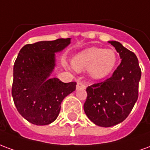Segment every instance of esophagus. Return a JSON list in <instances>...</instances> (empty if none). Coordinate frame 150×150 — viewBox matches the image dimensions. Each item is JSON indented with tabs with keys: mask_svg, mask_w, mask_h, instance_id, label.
Masks as SVG:
<instances>
[{
	"mask_svg": "<svg viewBox=\"0 0 150 150\" xmlns=\"http://www.w3.org/2000/svg\"><path fill=\"white\" fill-rule=\"evenodd\" d=\"M86 88V86L82 82H78L77 83V85H76V89H85Z\"/></svg>",
	"mask_w": 150,
	"mask_h": 150,
	"instance_id": "esophagus-1",
	"label": "esophagus"
}]
</instances>
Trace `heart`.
I'll use <instances>...</instances> for the list:
<instances>
[{
	"instance_id": "b5f03b06",
	"label": "heart",
	"mask_w": 150,
	"mask_h": 150,
	"mask_svg": "<svg viewBox=\"0 0 150 150\" xmlns=\"http://www.w3.org/2000/svg\"><path fill=\"white\" fill-rule=\"evenodd\" d=\"M117 63V55L111 49L91 47L78 53L72 60V67L78 71L88 68L91 79H100L112 72Z\"/></svg>"
}]
</instances>
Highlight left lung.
Segmentation results:
<instances>
[{
  "instance_id": "left-lung-1",
  "label": "left lung",
  "mask_w": 150,
  "mask_h": 150,
  "mask_svg": "<svg viewBox=\"0 0 150 150\" xmlns=\"http://www.w3.org/2000/svg\"><path fill=\"white\" fill-rule=\"evenodd\" d=\"M119 53L121 62L112 75L87 88L83 109L95 125L111 127L128 117L138 98L142 71L133 52L118 42L109 41Z\"/></svg>"
}]
</instances>
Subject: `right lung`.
Instances as JSON below:
<instances>
[{
  "instance_id": "right-lung-1",
  "label": "right lung",
  "mask_w": 150,
  "mask_h": 150,
  "mask_svg": "<svg viewBox=\"0 0 150 150\" xmlns=\"http://www.w3.org/2000/svg\"><path fill=\"white\" fill-rule=\"evenodd\" d=\"M71 43V38L27 44L19 51L13 66L12 96L18 112L29 122L46 125L54 121L62 100L75 90L76 83L50 78L55 54Z\"/></svg>"
}]
</instances>
